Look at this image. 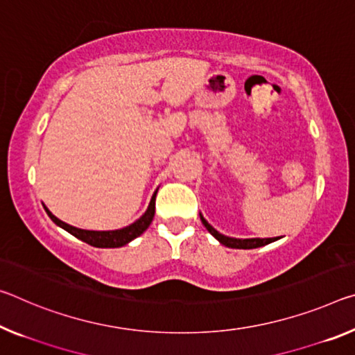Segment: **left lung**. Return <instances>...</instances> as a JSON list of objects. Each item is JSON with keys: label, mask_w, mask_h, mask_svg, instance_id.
I'll return each mask as SVG.
<instances>
[{"label": "left lung", "mask_w": 355, "mask_h": 355, "mask_svg": "<svg viewBox=\"0 0 355 355\" xmlns=\"http://www.w3.org/2000/svg\"><path fill=\"white\" fill-rule=\"evenodd\" d=\"M202 219V224L207 227L208 232H210L213 237H215L216 240L221 241L223 245H226L227 248H237V250H252V248H259V246H263V245H268L272 243L273 239H230V237H226V235L219 234L218 230L213 229L210 224H208L204 218L200 216Z\"/></svg>", "instance_id": "8db88e82"}]
</instances>
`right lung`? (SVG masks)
I'll return each instance as SVG.
<instances>
[{"mask_svg":"<svg viewBox=\"0 0 355 355\" xmlns=\"http://www.w3.org/2000/svg\"><path fill=\"white\" fill-rule=\"evenodd\" d=\"M155 199H156V194L151 198L148 210L144 213V216H140L136 223L131 224V226L118 229V230H101V232L99 230H83V229H77L74 226H69V224H66L61 221V219L53 216L52 213L49 211V208L46 207L44 208H46L47 215L55 224H58L60 227H63L78 240L85 241V243L92 246H96V248H120V246L129 243V241L139 237L140 234H144L145 230L148 229L155 216Z\"/></svg>","mask_w":355,"mask_h":355,"instance_id":"right-lung-1","label":"right lung"}]
</instances>
